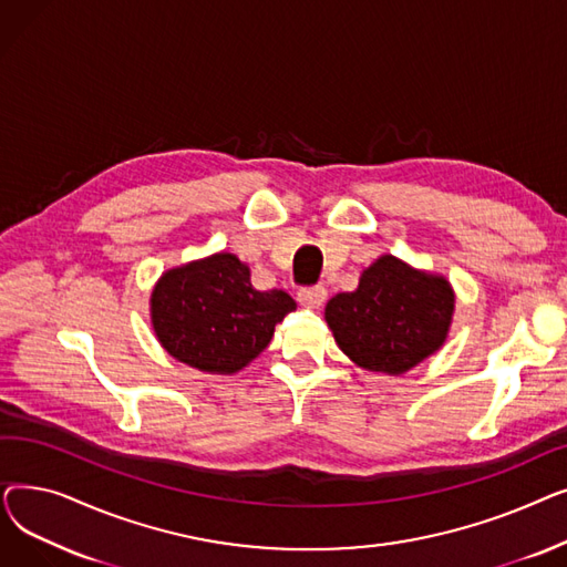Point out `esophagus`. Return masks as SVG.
<instances>
[{"label":"esophagus","mask_w":567,"mask_h":567,"mask_svg":"<svg viewBox=\"0 0 567 567\" xmlns=\"http://www.w3.org/2000/svg\"><path fill=\"white\" fill-rule=\"evenodd\" d=\"M326 296H329V291H326V287H323V285L303 287V289L299 291V303H301V306H306V308H310V310H317V308H321V306H323Z\"/></svg>","instance_id":"1"}]
</instances>
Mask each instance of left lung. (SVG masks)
<instances>
[{
    "label": "left lung",
    "mask_w": 567,
    "mask_h": 567,
    "mask_svg": "<svg viewBox=\"0 0 567 567\" xmlns=\"http://www.w3.org/2000/svg\"><path fill=\"white\" fill-rule=\"evenodd\" d=\"M455 289L439 274L381 255L359 287L326 303L323 317L349 361L368 372L400 377L449 340Z\"/></svg>",
    "instance_id": "1"
}]
</instances>
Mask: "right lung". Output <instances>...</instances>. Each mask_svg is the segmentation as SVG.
I'll return each instance as SVG.
<instances>
[{"label": "right lung", "instance_id": "add662e5", "mask_svg": "<svg viewBox=\"0 0 567 567\" xmlns=\"http://www.w3.org/2000/svg\"><path fill=\"white\" fill-rule=\"evenodd\" d=\"M291 310L296 303L287 291H257L250 266L231 252L167 268L148 299L161 347L206 374H236L250 365Z\"/></svg>", "mask_w": 567, "mask_h": 567}]
</instances>
